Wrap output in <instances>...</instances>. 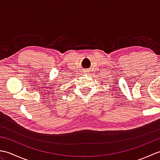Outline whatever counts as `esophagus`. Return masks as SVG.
I'll return each instance as SVG.
<instances>
[{
	"mask_svg": "<svg viewBox=\"0 0 160 160\" xmlns=\"http://www.w3.org/2000/svg\"><path fill=\"white\" fill-rule=\"evenodd\" d=\"M84 71H85V73H89L90 72V71L89 69H86Z\"/></svg>",
	"mask_w": 160,
	"mask_h": 160,
	"instance_id": "esophagus-1",
	"label": "esophagus"
}]
</instances>
